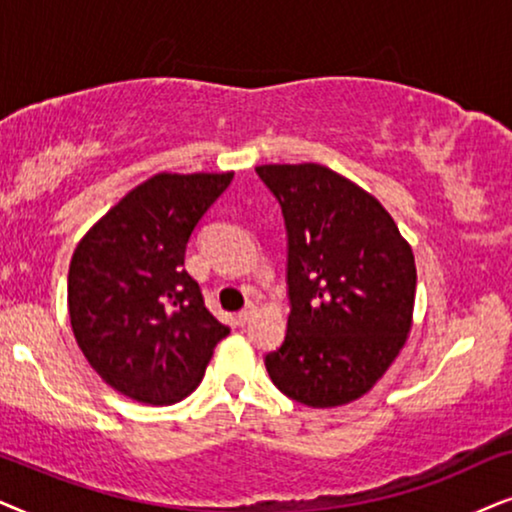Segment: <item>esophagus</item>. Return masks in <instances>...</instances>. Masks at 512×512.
Returning a JSON list of instances; mask_svg holds the SVG:
<instances>
[{
  "label": "esophagus",
  "instance_id": "esophagus-1",
  "mask_svg": "<svg viewBox=\"0 0 512 512\" xmlns=\"http://www.w3.org/2000/svg\"><path fill=\"white\" fill-rule=\"evenodd\" d=\"M255 313H257V306L255 304H248V306H245V309H241V311H238V323H248V320H252V316H255Z\"/></svg>",
  "mask_w": 512,
  "mask_h": 512
}]
</instances>
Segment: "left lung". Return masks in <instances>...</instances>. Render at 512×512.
I'll use <instances>...</instances> for the list:
<instances>
[{
    "mask_svg": "<svg viewBox=\"0 0 512 512\" xmlns=\"http://www.w3.org/2000/svg\"><path fill=\"white\" fill-rule=\"evenodd\" d=\"M257 175L288 231V335L264 358L278 391L309 407L365 395L412 330L417 267L388 210L320 163H267Z\"/></svg>",
    "mask_w": 512,
    "mask_h": 512,
    "instance_id": "obj_1",
    "label": "left lung"
}]
</instances>
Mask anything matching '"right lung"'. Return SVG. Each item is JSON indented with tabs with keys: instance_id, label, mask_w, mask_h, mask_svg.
<instances>
[{
	"instance_id": "obj_1",
	"label": "right lung",
	"mask_w": 512,
	"mask_h": 512,
	"mask_svg": "<svg viewBox=\"0 0 512 512\" xmlns=\"http://www.w3.org/2000/svg\"><path fill=\"white\" fill-rule=\"evenodd\" d=\"M234 173H156L81 238L67 274L74 339L102 381L147 405L201 384L229 335L185 271L189 236Z\"/></svg>"
}]
</instances>
